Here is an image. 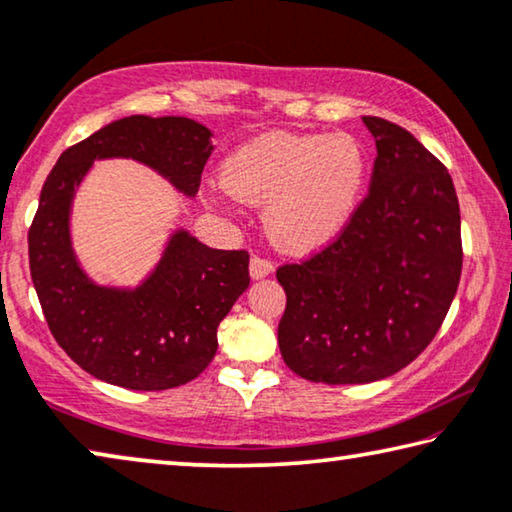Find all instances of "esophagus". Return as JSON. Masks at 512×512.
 Returning <instances> with one entry per match:
<instances>
[{"label": "esophagus", "instance_id": "obj_1", "mask_svg": "<svg viewBox=\"0 0 512 512\" xmlns=\"http://www.w3.org/2000/svg\"><path fill=\"white\" fill-rule=\"evenodd\" d=\"M273 273V262L266 257H259L253 255L250 257V275H253V280H262L266 275Z\"/></svg>", "mask_w": 512, "mask_h": 512}]
</instances>
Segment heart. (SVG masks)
I'll list each match as a JSON object with an SVG mask.
<instances>
[{"label":"heart","instance_id":"obj_1","mask_svg":"<svg viewBox=\"0 0 512 512\" xmlns=\"http://www.w3.org/2000/svg\"><path fill=\"white\" fill-rule=\"evenodd\" d=\"M367 170V152L351 134L269 132L223 161L221 182L237 200L266 205V230L280 248L307 253L351 223Z\"/></svg>","mask_w":512,"mask_h":512}]
</instances>
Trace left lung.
I'll use <instances>...</instances> for the list:
<instances>
[{"instance_id":"8db88e82","label":"left lung","mask_w":512,"mask_h":512,"mask_svg":"<svg viewBox=\"0 0 512 512\" xmlns=\"http://www.w3.org/2000/svg\"><path fill=\"white\" fill-rule=\"evenodd\" d=\"M376 139L369 193L321 253L282 264V360L300 378H387L433 342L462 271L460 207L449 170L408 129L364 116Z\"/></svg>"}]
</instances>
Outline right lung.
<instances>
[{
	"mask_svg": "<svg viewBox=\"0 0 512 512\" xmlns=\"http://www.w3.org/2000/svg\"><path fill=\"white\" fill-rule=\"evenodd\" d=\"M182 116L113 120L61 154L29 227V269L45 321L63 351L104 383L157 392L189 383L214 360L216 330L248 289L246 250H216L177 230L136 289L100 287L70 243V205L95 159L125 157L193 198L214 145Z\"/></svg>",
	"mask_w": 512,
	"mask_h": 512,
	"instance_id": "obj_1",
	"label": "right lung"
}]
</instances>
